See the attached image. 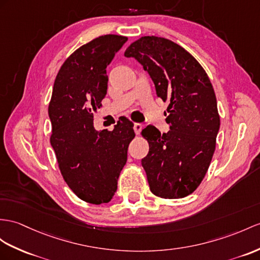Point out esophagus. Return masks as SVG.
Listing matches in <instances>:
<instances>
[{
    "label": "esophagus",
    "instance_id": "esophagus-1",
    "mask_svg": "<svg viewBox=\"0 0 260 260\" xmlns=\"http://www.w3.org/2000/svg\"><path fill=\"white\" fill-rule=\"evenodd\" d=\"M134 129H135L136 135H139L141 132V130H142V124L141 123H135Z\"/></svg>",
    "mask_w": 260,
    "mask_h": 260
}]
</instances>
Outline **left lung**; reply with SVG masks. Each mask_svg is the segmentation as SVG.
I'll return each mask as SVG.
<instances>
[{"instance_id":"obj_1","label":"left lung","mask_w":260,"mask_h":260,"mask_svg":"<svg viewBox=\"0 0 260 260\" xmlns=\"http://www.w3.org/2000/svg\"><path fill=\"white\" fill-rule=\"evenodd\" d=\"M153 80L157 97L169 107L167 134L153 125L142 130L149 153L141 163L151 192L182 199L201 184L210 167L219 130L216 96L204 68L178 44L143 36L125 49Z\"/></svg>"}]
</instances>
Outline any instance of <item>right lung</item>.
I'll list each match as a JSON object with an SVG mask.
<instances>
[{
    "instance_id": "1",
    "label": "right lung",
    "mask_w": 260,
    "mask_h": 260,
    "mask_svg": "<svg viewBox=\"0 0 260 260\" xmlns=\"http://www.w3.org/2000/svg\"><path fill=\"white\" fill-rule=\"evenodd\" d=\"M126 41L109 34L76 49L56 76L48 106L50 144L62 178L80 200L96 205L108 203L115 195L136 136L126 118L112 131L93 128V113L108 87L106 68Z\"/></svg>"
}]
</instances>
